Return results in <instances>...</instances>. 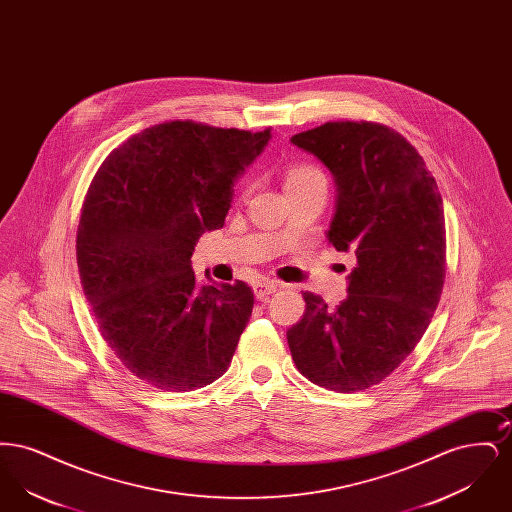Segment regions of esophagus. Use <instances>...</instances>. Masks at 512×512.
<instances>
[{
  "instance_id": "34e87169",
  "label": "esophagus",
  "mask_w": 512,
  "mask_h": 512,
  "mask_svg": "<svg viewBox=\"0 0 512 512\" xmlns=\"http://www.w3.org/2000/svg\"><path fill=\"white\" fill-rule=\"evenodd\" d=\"M280 288H282V284H278V282H268V280L265 282V280H261V282L253 284V293H255V297L259 301H263V299H267L268 295L278 292Z\"/></svg>"
}]
</instances>
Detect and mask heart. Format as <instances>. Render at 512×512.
Returning <instances> with one entry per match:
<instances>
[{
    "label": "heart",
    "mask_w": 512,
    "mask_h": 512,
    "mask_svg": "<svg viewBox=\"0 0 512 512\" xmlns=\"http://www.w3.org/2000/svg\"><path fill=\"white\" fill-rule=\"evenodd\" d=\"M315 178H324V174L315 167H311V165H293L286 172V186L309 182V180H315Z\"/></svg>",
    "instance_id": "b5f03b06"
}]
</instances>
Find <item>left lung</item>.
I'll use <instances>...</instances> for the list:
<instances>
[{
  "mask_svg": "<svg viewBox=\"0 0 512 512\" xmlns=\"http://www.w3.org/2000/svg\"><path fill=\"white\" fill-rule=\"evenodd\" d=\"M336 182L326 234L355 251L347 297L336 309L305 292V315L288 330L293 363L338 393L388 378L424 336L445 280L443 201L424 159L399 132L374 122H326L292 136Z\"/></svg>",
  "mask_w": 512,
  "mask_h": 512,
  "instance_id": "1",
  "label": "left lung"
}]
</instances>
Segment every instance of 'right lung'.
<instances>
[{
    "mask_svg": "<svg viewBox=\"0 0 512 512\" xmlns=\"http://www.w3.org/2000/svg\"><path fill=\"white\" fill-rule=\"evenodd\" d=\"M270 130L190 121L146 128L113 149L84 199L76 261L99 332L134 376L163 391L220 378L253 311L244 282L197 284L192 253L219 230L234 184Z\"/></svg>",
    "mask_w": 512,
    "mask_h": 512,
    "instance_id": "1",
    "label": "right lung"
}]
</instances>
